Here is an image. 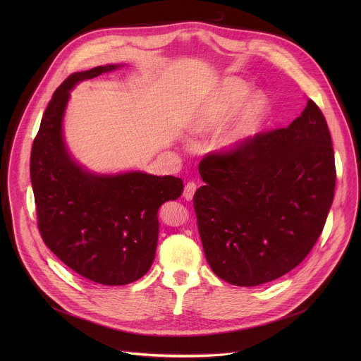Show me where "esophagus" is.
Here are the masks:
<instances>
[{
    "label": "esophagus",
    "instance_id": "34e87169",
    "mask_svg": "<svg viewBox=\"0 0 361 361\" xmlns=\"http://www.w3.org/2000/svg\"><path fill=\"white\" fill-rule=\"evenodd\" d=\"M195 190H197L195 183H192V181L187 183V184H185V187H184V191H183V197H184L187 201H191V200H192V197H194Z\"/></svg>",
    "mask_w": 361,
    "mask_h": 361
}]
</instances>
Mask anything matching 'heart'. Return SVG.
<instances>
[{"instance_id":"heart-1","label":"heart","mask_w":361,"mask_h":361,"mask_svg":"<svg viewBox=\"0 0 361 361\" xmlns=\"http://www.w3.org/2000/svg\"><path fill=\"white\" fill-rule=\"evenodd\" d=\"M248 91L250 87L243 80L226 78L197 111L190 123V131L197 135L213 133L237 111L230 130L221 138V147L235 149L250 141L266 120L270 104L263 92H254L245 98Z\"/></svg>"}]
</instances>
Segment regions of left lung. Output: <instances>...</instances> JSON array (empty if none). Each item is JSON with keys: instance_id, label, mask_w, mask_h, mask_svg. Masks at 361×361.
I'll use <instances>...</instances> for the list:
<instances>
[{"instance_id": "1", "label": "left lung", "mask_w": 361, "mask_h": 361, "mask_svg": "<svg viewBox=\"0 0 361 361\" xmlns=\"http://www.w3.org/2000/svg\"><path fill=\"white\" fill-rule=\"evenodd\" d=\"M192 198L205 259L224 281L251 287L297 267L319 240L334 198L327 121L313 99L287 128L207 154Z\"/></svg>"}]
</instances>
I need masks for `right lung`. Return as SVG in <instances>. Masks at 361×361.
Listing matches in <instances>:
<instances>
[{"instance_id": "right-lung-1", "label": "right lung", "mask_w": 361, "mask_h": 361, "mask_svg": "<svg viewBox=\"0 0 361 361\" xmlns=\"http://www.w3.org/2000/svg\"><path fill=\"white\" fill-rule=\"evenodd\" d=\"M118 66L71 74L53 94L34 138L30 176L39 234L73 271L94 283L123 286L151 267L160 205L177 200L183 181L131 171L97 176L73 161L63 138L70 90Z\"/></svg>"}]
</instances>
